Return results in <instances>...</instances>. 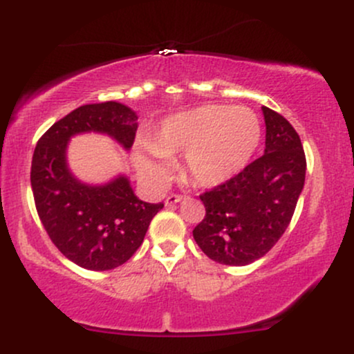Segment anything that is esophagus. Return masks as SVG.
<instances>
[{"label": "esophagus", "instance_id": "34e87169", "mask_svg": "<svg viewBox=\"0 0 354 354\" xmlns=\"http://www.w3.org/2000/svg\"><path fill=\"white\" fill-rule=\"evenodd\" d=\"M183 200L181 194H169L168 198H166V206H171V205H176V203H180Z\"/></svg>", "mask_w": 354, "mask_h": 354}]
</instances>
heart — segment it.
<instances>
[{"label": "heart", "instance_id": "obj_1", "mask_svg": "<svg viewBox=\"0 0 354 354\" xmlns=\"http://www.w3.org/2000/svg\"><path fill=\"white\" fill-rule=\"evenodd\" d=\"M261 141V121L251 108L203 106L166 118L151 143L135 151L138 173L149 185H165L169 158L185 153L183 169L198 186L223 185L246 168Z\"/></svg>", "mask_w": 354, "mask_h": 354}]
</instances>
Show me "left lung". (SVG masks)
<instances>
[{"mask_svg": "<svg viewBox=\"0 0 354 354\" xmlns=\"http://www.w3.org/2000/svg\"><path fill=\"white\" fill-rule=\"evenodd\" d=\"M265 154L201 194L206 214L194 241L213 261L245 266L263 258L283 236L304 186L306 158L286 118L263 106Z\"/></svg>", "mask_w": 354, "mask_h": 354, "instance_id": "1", "label": "left lung"}]
</instances>
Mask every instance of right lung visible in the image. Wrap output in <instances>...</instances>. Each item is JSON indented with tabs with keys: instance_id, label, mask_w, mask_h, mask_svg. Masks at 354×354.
Segmentation results:
<instances>
[{
	"instance_id": "obj_1",
	"label": "right lung",
	"mask_w": 354,
	"mask_h": 354,
	"mask_svg": "<svg viewBox=\"0 0 354 354\" xmlns=\"http://www.w3.org/2000/svg\"><path fill=\"white\" fill-rule=\"evenodd\" d=\"M136 129V113L124 104H84L56 121L35 148L36 211L55 246L84 270L106 271L128 261L163 203L141 201L124 174L104 185L80 181L68 168V143L81 133H101L129 149Z\"/></svg>"
}]
</instances>
